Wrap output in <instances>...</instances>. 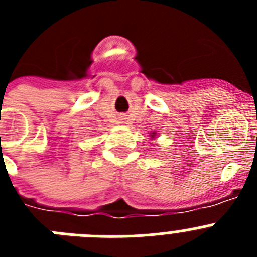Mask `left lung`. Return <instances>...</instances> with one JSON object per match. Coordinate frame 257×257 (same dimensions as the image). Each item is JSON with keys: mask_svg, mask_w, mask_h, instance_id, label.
Masks as SVG:
<instances>
[{"mask_svg": "<svg viewBox=\"0 0 257 257\" xmlns=\"http://www.w3.org/2000/svg\"><path fill=\"white\" fill-rule=\"evenodd\" d=\"M154 136H156V133H152V135H151V138H154Z\"/></svg>", "mask_w": 257, "mask_h": 257, "instance_id": "1", "label": "left lung"}]
</instances>
